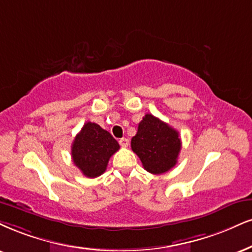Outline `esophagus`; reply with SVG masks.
<instances>
[{
  "instance_id": "esophagus-1",
  "label": "esophagus",
  "mask_w": 252,
  "mask_h": 252,
  "mask_svg": "<svg viewBox=\"0 0 252 252\" xmlns=\"http://www.w3.org/2000/svg\"><path fill=\"white\" fill-rule=\"evenodd\" d=\"M119 144H120L121 147H127V146H128V144H129V141H128V139L121 138L119 140Z\"/></svg>"
}]
</instances>
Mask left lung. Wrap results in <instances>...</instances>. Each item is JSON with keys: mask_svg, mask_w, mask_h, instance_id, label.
<instances>
[{"mask_svg": "<svg viewBox=\"0 0 252 252\" xmlns=\"http://www.w3.org/2000/svg\"><path fill=\"white\" fill-rule=\"evenodd\" d=\"M132 151L141 160L144 168L152 174L168 172L178 162L181 151L179 132L159 118L146 114L132 138Z\"/></svg>", "mask_w": 252, "mask_h": 252, "instance_id": "8db88e82", "label": "left lung"}]
</instances>
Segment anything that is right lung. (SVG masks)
Wrapping results in <instances>:
<instances>
[{
	"label": "right lung",
	"mask_w": 252,
	"mask_h": 252,
	"mask_svg": "<svg viewBox=\"0 0 252 252\" xmlns=\"http://www.w3.org/2000/svg\"><path fill=\"white\" fill-rule=\"evenodd\" d=\"M120 146L98 124L88 121L71 146L73 163L88 178H97L106 170L108 160Z\"/></svg>",
	"instance_id": "add662e5"
}]
</instances>
